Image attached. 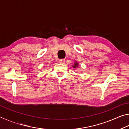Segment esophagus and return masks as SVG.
Instances as JSON below:
<instances>
[{
	"mask_svg": "<svg viewBox=\"0 0 129 129\" xmlns=\"http://www.w3.org/2000/svg\"><path fill=\"white\" fill-rule=\"evenodd\" d=\"M65 61H66V60H65L64 59H61L59 60V62L60 63H64L65 62Z\"/></svg>",
	"mask_w": 129,
	"mask_h": 129,
	"instance_id": "esophagus-1",
	"label": "esophagus"
}]
</instances>
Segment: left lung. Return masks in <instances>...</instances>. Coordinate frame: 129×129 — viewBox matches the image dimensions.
Listing matches in <instances>:
<instances>
[{
    "mask_svg": "<svg viewBox=\"0 0 129 129\" xmlns=\"http://www.w3.org/2000/svg\"><path fill=\"white\" fill-rule=\"evenodd\" d=\"M78 63L77 62H75V64L74 65V66H73V67H74V68H76V67H78Z\"/></svg>",
    "mask_w": 129,
    "mask_h": 129,
    "instance_id": "left-lung-1",
    "label": "left lung"
}]
</instances>
